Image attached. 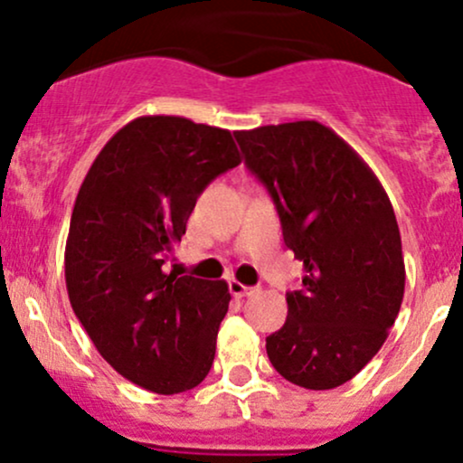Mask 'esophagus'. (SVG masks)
<instances>
[{
	"label": "esophagus",
	"instance_id": "34e87169",
	"mask_svg": "<svg viewBox=\"0 0 463 463\" xmlns=\"http://www.w3.org/2000/svg\"><path fill=\"white\" fill-rule=\"evenodd\" d=\"M228 289H231L232 296H237V298H243V296H252L254 294V287H248L243 283H239V280L232 279L231 283H228Z\"/></svg>",
	"mask_w": 463,
	"mask_h": 463
}]
</instances>
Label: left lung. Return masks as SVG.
<instances>
[{
  "label": "left lung",
  "mask_w": 463,
  "mask_h": 463,
  "mask_svg": "<svg viewBox=\"0 0 463 463\" xmlns=\"http://www.w3.org/2000/svg\"><path fill=\"white\" fill-rule=\"evenodd\" d=\"M235 137L305 268L302 289L287 294V322L265 339L268 357L289 383L333 390L379 353L401 311L405 259L392 202L368 163L320 121Z\"/></svg>",
  "instance_id": "left-lung-1"
}]
</instances>
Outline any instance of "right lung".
<instances>
[{"mask_svg": "<svg viewBox=\"0 0 463 463\" xmlns=\"http://www.w3.org/2000/svg\"><path fill=\"white\" fill-rule=\"evenodd\" d=\"M239 163L231 130L146 115L110 137L80 184L69 302L98 353L143 390H194L213 365L226 280L167 274L163 263L206 184Z\"/></svg>", "mask_w": 463, "mask_h": 463, "instance_id": "1", "label": "right lung"}]
</instances>
